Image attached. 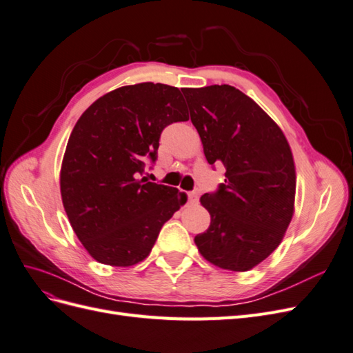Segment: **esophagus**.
<instances>
[{
  "mask_svg": "<svg viewBox=\"0 0 353 353\" xmlns=\"http://www.w3.org/2000/svg\"><path fill=\"white\" fill-rule=\"evenodd\" d=\"M188 200H190V203H197L199 201V194L196 193V191H190Z\"/></svg>",
  "mask_w": 353,
  "mask_h": 353,
  "instance_id": "obj_1",
  "label": "esophagus"
}]
</instances>
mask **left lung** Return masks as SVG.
I'll return each mask as SVG.
<instances>
[{"label": "left lung", "instance_id": "1", "mask_svg": "<svg viewBox=\"0 0 353 353\" xmlns=\"http://www.w3.org/2000/svg\"><path fill=\"white\" fill-rule=\"evenodd\" d=\"M183 94L208 162L225 166V183L200 197L210 225L194 243L219 268L249 271L279 248L293 218L290 145L280 126L231 85L184 88Z\"/></svg>", "mask_w": 353, "mask_h": 353}]
</instances>
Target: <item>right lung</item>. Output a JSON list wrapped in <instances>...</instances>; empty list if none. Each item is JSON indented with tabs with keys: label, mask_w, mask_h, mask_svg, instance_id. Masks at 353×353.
<instances>
[{
	"label": "right lung",
	"mask_w": 353,
	"mask_h": 353,
	"mask_svg": "<svg viewBox=\"0 0 353 353\" xmlns=\"http://www.w3.org/2000/svg\"><path fill=\"white\" fill-rule=\"evenodd\" d=\"M188 121L176 87L143 82L110 91L82 113L60 172L63 206L95 261L131 266L152 252L163 223L185 205L178 188L138 179L157 159L160 134Z\"/></svg>",
	"instance_id": "right-lung-1"
}]
</instances>
